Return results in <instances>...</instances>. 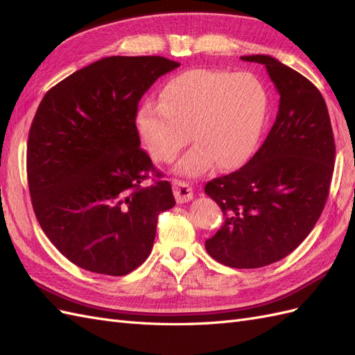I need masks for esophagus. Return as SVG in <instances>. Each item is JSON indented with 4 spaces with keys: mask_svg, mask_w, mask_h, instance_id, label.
<instances>
[{
    "mask_svg": "<svg viewBox=\"0 0 355 355\" xmlns=\"http://www.w3.org/2000/svg\"><path fill=\"white\" fill-rule=\"evenodd\" d=\"M173 194L178 202H187L194 197V191L184 180H175L173 182Z\"/></svg>",
    "mask_w": 355,
    "mask_h": 355,
    "instance_id": "obj_1",
    "label": "esophagus"
}]
</instances>
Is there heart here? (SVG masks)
I'll use <instances>...</instances> for the list:
<instances>
[{"mask_svg":"<svg viewBox=\"0 0 355 355\" xmlns=\"http://www.w3.org/2000/svg\"><path fill=\"white\" fill-rule=\"evenodd\" d=\"M161 99L141 106L139 135L158 163H170L189 136L194 146L176 167L188 176L206 173L214 163L220 168L244 163L259 139L268 106L266 90L254 75L219 69L176 75L161 90Z\"/></svg>","mask_w":355,"mask_h":355,"instance_id":"1","label":"heart"}]
</instances>
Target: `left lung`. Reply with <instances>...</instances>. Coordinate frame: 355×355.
I'll list each match as a JSON object with an SVG mask.
<instances>
[{
	"mask_svg": "<svg viewBox=\"0 0 355 355\" xmlns=\"http://www.w3.org/2000/svg\"><path fill=\"white\" fill-rule=\"evenodd\" d=\"M241 59L265 65L280 105L249 163L206 184L225 216L206 250L223 265L250 270L283 259L313 231L329 197L335 139L323 96L308 78L271 56Z\"/></svg>",
	"mask_w": 355,
	"mask_h": 355,
	"instance_id": "obj_1",
	"label": "left lung"
}]
</instances>
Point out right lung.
I'll list each match as a JSON object with an SVG mask.
<instances>
[{"mask_svg":"<svg viewBox=\"0 0 355 355\" xmlns=\"http://www.w3.org/2000/svg\"><path fill=\"white\" fill-rule=\"evenodd\" d=\"M180 63L111 56L51 87L32 120L26 171L32 207L49 240L90 272L120 277L153 250L171 187L141 148L139 101ZM155 184L144 187L148 171Z\"/></svg>","mask_w":355,"mask_h":355,"instance_id":"1","label":"right lung"}]
</instances>
